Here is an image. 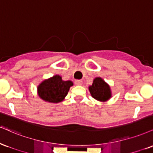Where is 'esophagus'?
Listing matches in <instances>:
<instances>
[{"label": "esophagus", "instance_id": "obj_1", "mask_svg": "<svg viewBox=\"0 0 153 153\" xmlns=\"http://www.w3.org/2000/svg\"><path fill=\"white\" fill-rule=\"evenodd\" d=\"M75 84H76V85H78V86L82 85V80H76L75 81Z\"/></svg>", "mask_w": 153, "mask_h": 153}]
</instances>
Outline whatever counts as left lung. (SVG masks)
Listing matches in <instances>:
<instances>
[{
	"instance_id": "8db88e82",
	"label": "left lung",
	"mask_w": 153,
	"mask_h": 153,
	"mask_svg": "<svg viewBox=\"0 0 153 153\" xmlns=\"http://www.w3.org/2000/svg\"><path fill=\"white\" fill-rule=\"evenodd\" d=\"M89 92L93 98L100 102H106L112 97L110 87L101 77H96L92 85L89 87Z\"/></svg>"
}]
</instances>
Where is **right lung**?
Masks as SVG:
<instances>
[{
	"mask_svg": "<svg viewBox=\"0 0 153 153\" xmlns=\"http://www.w3.org/2000/svg\"><path fill=\"white\" fill-rule=\"evenodd\" d=\"M71 86V81H63L62 76L55 75L38 86V95L45 102L59 103L64 100Z\"/></svg>",
	"mask_w": 153,
	"mask_h": 153,
	"instance_id": "1",
	"label": "right lung"
}]
</instances>
